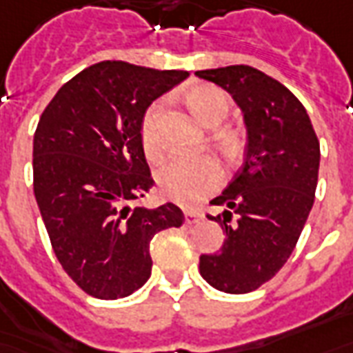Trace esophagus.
<instances>
[{"label": "esophagus", "mask_w": 353, "mask_h": 353, "mask_svg": "<svg viewBox=\"0 0 353 353\" xmlns=\"http://www.w3.org/2000/svg\"><path fill=\"white\" fill-rule=\"evenodd\" d=\"M202 211L200 210H185V223L187 224H192V223H198L200 219H202Z\"/></svg>", "instance_id": "obj_1"}]
</instances>
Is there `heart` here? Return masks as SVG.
<instances>
[{
	"label": "heart",
	"mask_w": 353,
	"mask_h": 353,
	"mask_svg": "<svg viewBox=\"0 0 353 353\" xmlns=\"http://www.w3.org/2000/svg\"><path fill=\"white\" fill-rule=\"evenodd\" d=\"M185 101L190 112L208 127H216L228 116L230 97L226 91L211 85L196 83L187 90ZM161 104H151L143 114L140 123V142L150 161H157L163 155V138L159 130ZM219 143L224 151L236 153L241 148V134L236 129H224L219 132ZM223 181L221 164L210 155L203 157H176L157 172L159 192L164 198L177 203H194L208 196Z\"/></svg>",
	"instance_id": "heart-1"
}]
</instances>
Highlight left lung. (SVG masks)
<instances>
[{
  "instance_id": "8db88e82",
  "label": "left lung",
  "mask_w": 353,
  "mask_h": 353,
  "mask_svg": "<svg viewBox=\"0 0 353 353\" xmlns=\"http://www.w3.org/2000/svg\"><path fill=\"white\" fill-rule=\"evenodd\" d=\"M239 104L247 125L245 163L211 216L226 234L215 254L200 256V275L226 294H247L288 262L314 203L320 142L288 88L249 65L196 70Z\"/></svg>"
}]
</instances>
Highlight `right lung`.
<instances>
[{
	"label": "right lung",
	"instance_id": "add662e5",
	"mask_svg": "<svg viewBox=\"0 0 353 353\" xmlns=\"http://www.w3.org/2000/svg\"><path fill=\"white\" fill-rule=\"evenodd\" d=\"M187 77L101 61L63 83L39 119L33 192L57 262L88 296L137 292L151 275V239L183 224L174 203H129L155 185L140 142L143 114Z\"/></svg>",
	"mask_w": 353,
	"mask_h": 353
}]
</instances>
